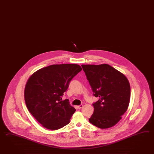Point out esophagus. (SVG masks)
<instances>
[{"mask_svg":"<svg viewBox=\"0 0 154 154\" xmlns=\"http://www.w3.org/2000/svg\"><path fill=\"white\" fill-rule=\"evenodd\" d=\"M83 105H80L78 106L77 107H78V109H81L82 107H83Z\"/></svg>","mask_w":154,"mask_h":154,"instance_id":"esophagus-1","label":"esophagus"}]
</instances>
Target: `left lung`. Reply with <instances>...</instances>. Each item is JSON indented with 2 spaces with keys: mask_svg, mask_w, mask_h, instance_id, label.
Returning <instances> with one entry per match:
<instances>
[{
  "mask_svg": "<svg viewBox=\"0 0 154 154\" xmlns=\"http://www.w3.org/2000/svg\"><path fill=\"white\" fill-rule=\"evenodd\" d=\"M93 95L99 100L89 121L99 128L112 127L128 107L131 87L128 79L108 64L82 65Z\"/></svg>",
  "mask_w": 154,
  "mask_h": 154,
  "instance_id": "left-lung-1",
  "label": "left lung"
}]
</instances>
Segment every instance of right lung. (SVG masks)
I'll list each match as a JSON object with an SVG mask.
<instances>
[{"label":"right lung","instance_id":"right-lung-1","mask_svg":"<svg viewBox=\"0 0 154 154\" xmlns=\"http://www.w3.org/2000/svg\"><path fill=\"white\" fill-rule=\"evenodd\" d=\"M81 70L77 64L52 65L38 69L28 79L24 91L26 106L45 128L57 130L69 123L75 109L69 99L62 100V97Z\"/></svg>","mask_w":154,"mask_h":154}]
</instances>
